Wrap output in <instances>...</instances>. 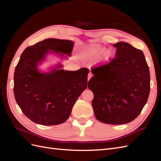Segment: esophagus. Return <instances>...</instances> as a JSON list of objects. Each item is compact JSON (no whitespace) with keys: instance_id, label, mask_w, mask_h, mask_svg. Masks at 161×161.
Listing matches in <instances>:
<instances>
[{"instance_id":"obj_1","label":"esophagus","mask_w":161,"mask_h":161,"mask_svg":"<svg viewBox=\"0 0 161 161\" xmlns=\"http://www.w3.org/2000/svg\"><path fill=\"white\" fill-rule=\"evenodd\" d=\"M92 75L91 74V73H89V75H88V80H89V79L92 77Z\"/></svg>"}]
</instances>
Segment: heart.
<instances>
[{
	"label": "heart",
	"instance_id": "1",
	"mask_svg": "<svg viewBox=\"0 0 161 161\" xmlns=\"http://www.w3.org/2000/svg\"><path fill=\"white\" fill-rule=\"evenodd\" d=\"M104 50L105 47L99 44H91L88 46H86L82 50V53L87 58L94 59V58L98 57ZM113 55L114 53L111 50H106L103 53L102 60L105 62L108 61L113 57Z\"/></svg>",
	"mask_w": 161,
	"mask_h": 161
}]
</instances>
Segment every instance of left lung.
Masks as SVG:
<instances>
[{
    "label": "left lung",
    "instance_id": "obj_1",
    "mask_svg": "<svg viewBox=\"0 0 161 161\" xmlns=\"http://www.w3.org/2000/svg\"><path fill=\"white\" fill-rule=\"evenodd\" d=\"M115 58L92 68L88 87L94 94L96 118L108 124L135 119L147 103L150 90V71L143 52L126 42L113 45Z\"/></svg>",
    "mask_w": 161,
    "mask_h": 161
}]
</instances>
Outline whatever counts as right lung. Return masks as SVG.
Returning <instances> with one entry per match:
<instances>
[{"mask_svg": "<svg viewBox=\"0 0 161 161\" xmlns=\"http://www.w3.org/2000/svg\"><path fill=\"white\" fill-rule=\"evenodd\" d=\"M74 43L49 38L26 47L14 73V95L23 113L33 122L52 125L64 123L72 107L87 86L89 69L68 71L58 65L49 73H40L37 65L50 50L70 55ZM63 56V55H62Z\"/></svg>", "mask_w": 161, "mask_h": 161, "instance_id": "1", "label": "right lung"}]
</instances>
